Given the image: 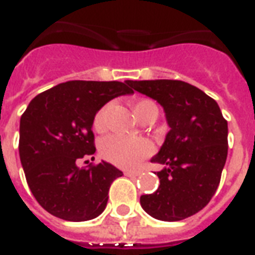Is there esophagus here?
Returning a JSON list of instances; mask_svg holds the SVG:
<instances>
[{
    "label": "esophagus",
    "mask_w": 255,
    "mask_h": 255,
    "mask_svg": "<svg viewBox=\"0 0 255 255\" xmlns=\"http://www.w3.org/2000/svg\"><path fill=\"white\" fill-rule=\"evenodd\" d=\"M124 175L128 177H135V176H139V175H140V172L139 171H128V172H124Z\"/></svg>",
    "instance_id": "34e87169"
}]
</instances>
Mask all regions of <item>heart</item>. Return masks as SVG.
Masks as SVG:
<instances>
[{"label": "heart", "instance_id": "b5f03b06", "mask_svg": "<svg viewBox=\"0 0 255 255\" xmlns=\"http://www.w3.org/2000/svg\"><path fill=\"white\" fill-rule=\"evenodd\" d=\"M106 109L108 106L101 108L94 117V128L102 131L106 123ZM150 111H157L153 101L140 100L133 104V112L138 119ZM101 154L115 165L122 168H136L142 161L153 153V143L149 139L140 136H123V135H108L100 142Z\"/></svg>", "mask_w": 255, "mask_h": 255}]
</instances>
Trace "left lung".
Wrapping results in <instances>:
<instances>
[{"label":"left lung","instance_id":"obj_1","mask_svg":"<svg viewBox=\"0 0 255 255\" xmlns=\"http://www.w3.org/2000/svg\"><path fill=\"white\" fill-rule=\"evenodd\" d=\"M164 108L169 132L151 162L157 191L140 197L147 214L162 221L184 220L202 210L219 187L228 154V124L217 102L182 80H127Z\"/></svg>","mask_w":255,"mask_h":255}]
</instances>
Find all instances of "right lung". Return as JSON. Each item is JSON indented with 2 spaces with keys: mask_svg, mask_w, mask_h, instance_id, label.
I'll use <instances>...</instances> for the list:
<instances>
[{
  "mask_svg": "<svg viewBox=\"0 0 255 255\" xmlns=\"http://www.w3.org/2000/svg\"><path fill=\"white\" fill-rule=\"evenodd\" d=\"M132 93L127 82L69 80L27 106L20 119V161L32 195L46 212L87 221L105 210L109 187L123 172L105 161L87 166L78 161L95 153L91 127L97 112Z\"/></svg>",
  "mask_w": 255,
  "mask_h": 255,
  "instance_id": "obj_1",
  "label": "right lung"
}]
</instances>
